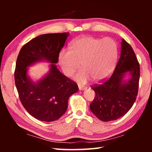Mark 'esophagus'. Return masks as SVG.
Returning <instances> with one entry per match:
<instances>
[{
    "label": "esophagus",
    "instance_id": "1",
    "mask_svg": "<svg viewBox=\"0 0 152 152\" xmlns=\"http://www.w3.org/2000/svg\"><path fill=\"white\" fill-rule=\"evenodd\" d=\"M79 87V90L80 91H84V90H86V87H84V86H78Z\"/></svg>",
    "mask_w": 152,
    "mask_h": 152
}]
</instances>
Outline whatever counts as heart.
I'll use <instances>...</instances> for the list:
<instances>
[{"instance_id":"heart-1","label":"heart","mask_w":152,"mask_h":152,"mask_svg":"<svg viewBox=\"0 0 152 152\" xmlns=\"http://www.w3.org/2000/svg\"><path fill=\"white\" fill-rule=\"evenodd\" d=\"M117 43L110 37L104 39L84 36L74 40L70 50H61L58 55V64L66 76H75L80 84H86L92 78L104 81L114 70L118 58Z\"/></svg>"}]
</instances>
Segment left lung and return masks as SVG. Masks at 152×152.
I'll use <instances>...</instances> for the list:
<instances>
[{
	"label": "left lung",
	"instance_id": "8db88e82",
	"mask_svg": "<svg viewBox=\"0 0 152 152\" xmlns=\"http://www.w3.org/2000/svg\"><path fill=\"white\" fill-rule=\"evenodd\" d=\"M131 77L123 79L126 73ZM140 68L133 48L123 39L119 61L109 80L101 84L92 86L95 97L90 109L98 119L110 121L125 115L136 100L138 93Z\"/></svg>",
	"mask_w": 152,
	"mask_h": 152
}]
</instances>
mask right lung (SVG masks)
Returning a JSON list of instances; mask_svg holds the SVG:
<instances>
[{
  "label": "right lung",
  "mask_w": 152,
  "mask_h": 152,
  "mask_svg": "<svg viewBox=\"0 0 152 152\" xmlns=\"http://www.w3.org/2000/svg\"><path fill=\"white\" fill-rule=\"evenodd\" d=\"M69 33L43 34L20 49L17 59L15 82L20 101L29 114L42 121L58 119L66 111L68 99L78 91L75 82L58 70L56 64ZM51 63L48 74L36 83L27 76V67L38 61Z\"/></svg>",
  "instance_id": "1"
}]
</instances>
